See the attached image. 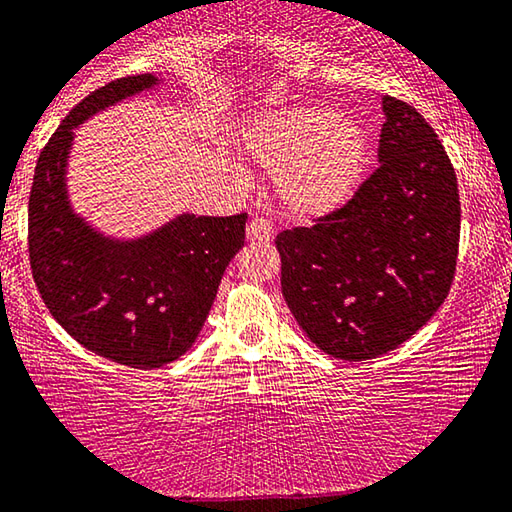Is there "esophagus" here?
<instances>
[{"label": "esophagus", "instance_id": "obj_1", "mask_svg": "<svg viewBox=\"0 0 512 512\" xmlns=\"http://www.w3.org/2000/svg\"><path fill=\"white\" fill-rule=\"evenodd\" d=\"M246 234H248V239L250 241H257V243H266V241H271L273 239V225L266 221V218H259V216H255L253 221L248 223V227H246Z\"/></svg>", "mask_w": 512, "mask_h": 512}]
</instances>
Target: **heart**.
Wrapping results in <instances>:
<instances>
[{
    "label": "heart",
    "instance_id": "1",
    "mask_svg": "<svg viewBox=\"0 0 512 512\" xmlns=\"http://www.w3.org/2000/svg\"><path fill=\"white\" fill-rule=\"evenodd\" d=\"M243 143L273 173L280 207L296 221H319L360 189L369 134L360 120L321 107H287L255 118Z\"/></svg>",
    "mask_w": 512,
    "mask_h": 512
}]
</instances>
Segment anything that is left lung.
<instances>
[{
	"label": "left lung",
	"mask_w": 512,
	"mask_h": 512,
	"mask_svg": "<svg viewBox=\"0 0 512 512\" xmlns=\"http://www.w3.org/2000/svg\"><path fill=\"white\" fill-rule=\"evenodd\" d=\"M378 168L342 209L278 234L282 296L332 358L394 351L449 294L460 239L456 170L417 109L383 97Z\"/></svg>",
	"instance_id": "left-lung-1"
}]
</instances>
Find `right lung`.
<instances>
[{"mask_svg": "<svg viewBox=\"0 0 512 512\" xmlns=\"http://www.w3.org/2000/svg\"><path fill=\"white\" fill-rule=\"evenodd\" d=\"M159 84L157 75H134L81 100L40 152L29 196V262L47 310L88 351L132 369L164 367L193 346L248 218L184 212L123 239L75 212L68 193L75 129Z\"/></svg>", "mask_w": 512, "mask_h": 512, "instance_id": "right-lung-1", "label": "right lung"}]
</instances>
